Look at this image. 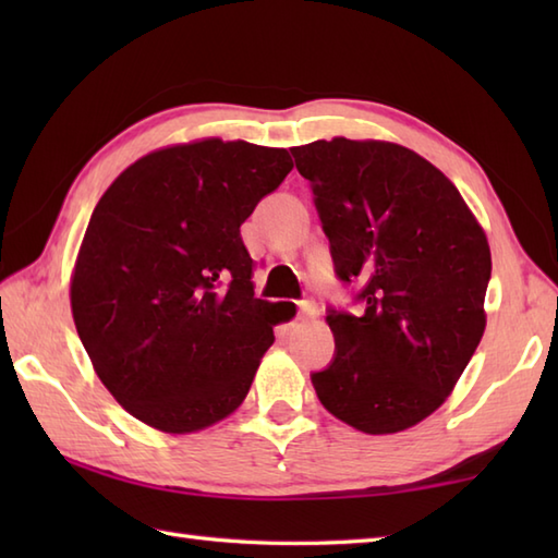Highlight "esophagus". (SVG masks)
I'll use <instances>...</instances> for the list:
<instances>
[{
	"label": "esophagus",
	"mask_w": 558,
	"mask_h": 558,
	"mask_svg": "<svg viewBox=\"0 0 558 558\" xmlns=\"http://www.w3.org/2000/svg\"><path fill=\"white\" fill-rule=\"evenodd\" d=\"M298 314H300V318H314L316 316V304L312 300L298 302Z\"/></svg>",
	"instance_id": "esophagus-1"
}]
</instances>
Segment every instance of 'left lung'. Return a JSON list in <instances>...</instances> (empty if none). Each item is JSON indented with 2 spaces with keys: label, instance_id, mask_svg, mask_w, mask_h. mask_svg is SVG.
<instances>
[{
  "label": "left lung",
  "instance_id": "8db88e82",
  "mask_svg": "<svg viewBox=\"0 0 558 558\" xmlns=\"http://www.w3.org/2000/svg\"><path fill=\"white\" fill-rule=\"evenodd\" d=\"M312 186L336 278L364 310L326 312L333 360L322 405L364 434H396L441 405L484 333L487 236L448 177L386 141L290 148Z\"/></svg>",
  "mask_w": 558,
  "mask_h": 558
}]
</instances>
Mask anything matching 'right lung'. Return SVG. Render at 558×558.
I'll return each mask as SVG.
<instances>
[{"instance_id": "add662e5", "label": "right lung", "mask_w": 558, "mask_h": 558, "mask_svg": "<svg viewBox=\"0 0 558 558\" xmlns=\"http://www.w3.org/2000/svg\"><path fill=\"white\" fill-rule=\"evenodd\" d=\"M294 168L286 148L206 138L150 153L93 210L71 312L100 381L160 432L228 417L272 345L240 225Z\"/></svg>"}]
</instances>
